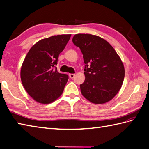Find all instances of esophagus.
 I'll use <instances>...</instances> for the list:
<instances>
[{"label": "esophagus", "instance_id": "obj_1", "mask_svg": "<svg viewBox=\"0 0 149 149\" xmlns=\"http://www.w3.org/2000/svg\"><path fill=\"white\" fill-rule=\"evenodd\" d=\"M74 76H75V74H69V77H70L71 79L74 78Z\"/></svg>", "mask_w": 149, "mask_h": 149}]
</instances>
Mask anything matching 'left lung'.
<instances>
[{"instance_id": "left-lung-1", "label": "left lung", "mask_w": 149, "mask_h": 149, "mask_svg": "<svg viewBox=\"0 0 149 149\" xmlns=\"http://www.w3.org/2000/svg\"><path fill=\"white\" fill-rule=\"evenodd\" d=\"M72 42L83 53L84 82L80 85L81 93L94 104L111 100L122 87L125 69L113 47L104 39L89 34H77Z\"/></svg>"}]
</instances>
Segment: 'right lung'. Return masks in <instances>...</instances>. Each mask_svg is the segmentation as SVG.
Returning a JSON list of instances; mask_svg holds the SVG:
<instances>
[{"label": "right lung", "mask_w": 149, "mask_h": 149, "mask_svg": "<svg viewBox=\"0 0 149 149\" xmlns=\"http://www.w3.org/2000/svg\"><path fill=\"white\" fill-rule=\"evenodd\" d=\"M71 34L52 36L31 47L22 65L20 77L27 93L36 102L47 104L61 95L68 75L58 72L59 54Z\"/></svg>", "instance_id": "add662e5"}]
</instances>
